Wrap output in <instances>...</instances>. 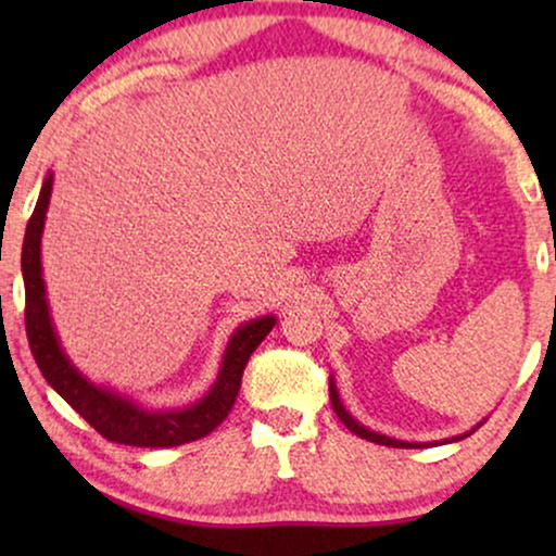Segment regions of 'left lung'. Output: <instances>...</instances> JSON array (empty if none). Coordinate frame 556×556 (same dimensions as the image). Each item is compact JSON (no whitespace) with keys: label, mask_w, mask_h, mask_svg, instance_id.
I'll list each match as a JSON object with an SVG mask.
<instances>
[{"label":"left lung","mask_w":556,"mask_h":556,"mask_svg":"<svg viewBox=\"0 0 556 556\" xmlns=\"http://www.w3.org/2000/svg\"><path fill=\"white\" fill-rule=\"evenodd\" d=\"M329 397H331V407H333V413L339 415V420L344 422L346 428L354 432V435H359V438L369 440V443H377V445H390V447H425V443H405V440H397V438H387V435H379V432L369 430V428H364V425L356 422L354 417L346 413V407L341 405V400H339V392H337V384H333V379H329ZM473 430H476V428H473ZM473 430H470V432H473ZM470 432H463V435L447 438V440H443V443H455V440H463V438H468ZM428 445H430V443H428ZM435 445H438V443H435Z\"/></svg>","instance_id":"8db88e82"}]
</instances>
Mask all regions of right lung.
<instances>
[{
  "label": "right lung",
  "mask_w": 556,
  "mask_h": 556,
  "mask_svg": "<svg viewBox=\"0 0 556 556\" xmlns=\"http://www.w3.org/2000/svg\"><path fill=\"white\" fill-rule=\"evenodd\" d=\"M52 192V174L42 181L40 200L29 217L25 242H22V278H25V326L27 341L33 356L40 367L48 384L78 413L83 420L90 422L105 440L121 445L136 447H174L192 443L210 435L230 413L238 400L242 371L250 354L257 344L268 337L276 316H263L255 321L242 324L232 333L230 344L225 349L223 367L212 384V390L200 402L185 409H147L139 407L128 397H121L113 390L96 387L90 379L80 375L67 359L60 346L55 326H52L48 295H45L42 263H40V240L45 215H48Z\"/></svg>",
  "instance_id": "obj_1"
}]
</instances>
